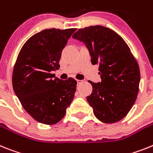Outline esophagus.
Masks as SVG:
<instances>
[{
	"mask_svg": "<svg viewBox=\"0 0 153 153\" xmlns=\"http://www.w3.org/2000/svg\"><path fill=\"white\" fill-rule=\"evenodd\" d=\"M82 82V80H77V83H78V85L81 84Z\"/></svg>",
	"mask_w": 153,
	"mask_h": 153,
	"instance_id": "34e87169",
	"label": "esophagus"
}]
</instances>
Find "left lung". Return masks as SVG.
Segmentation results:
<instances>
[{"label":"left lung","mask_w":153,"mask_h":153,"mask_svg":"<svg viewBox=\"0 0 153 153\" xmlns=\"http://www.w3.org/2000/svg\"><path fill=\"white\" fill-rule=\"evenodd\" d=\"M73 38L86 45L92 65H99L101 82L94 83L87 101L97 119L105 123L123 119L139 92L140 71L137 61L123 38L101 25L78 29Z\"/></svg>","instance_id":"1"}]
</instances>
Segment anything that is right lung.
Instances as JSON below:
<instances>
[{"instance_id":"obj_1","label":"right lung","mask_w":153,"mask_h":153,"mask_svg":"<svg viewBox=\"0 0 153 153\" xmlns=\"http://www.w3.org/2000/svg\"><path fill=\"white\" fill-rule=\"evenodd\" d=\"M76 28L45 29L22 46L13 70L14 93L25 111L45 125L60 122L72 102L77 82L51 74L60 68L62 51Z\"/></svg>"}]
</instances>
